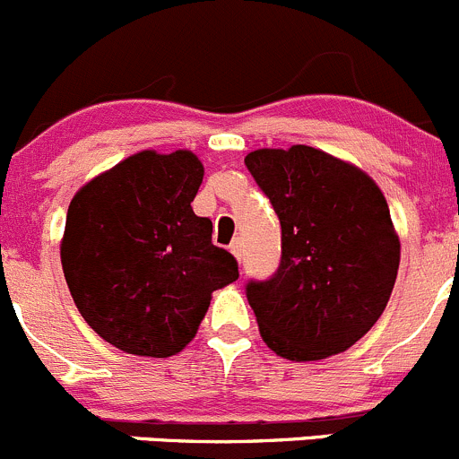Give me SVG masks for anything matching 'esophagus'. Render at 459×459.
Listing matches in <instances>:
<instances>
[{
	"label": "esophagus",
	"mask_w": 459,
	"mask_h": 459,
	"mask_svg": "<svg viewBox=\"0 0 459 459\" xmlns=\"http://www.w3.org/2000/svg\"><path fill=\"white\" fill-rule=\"evenodd\" d=\"M230 252H232V255L241 261V241H238V238H234L232 246H230Z\"/></svg>",
	"instance_id": "34e87169"
}]
</instances>
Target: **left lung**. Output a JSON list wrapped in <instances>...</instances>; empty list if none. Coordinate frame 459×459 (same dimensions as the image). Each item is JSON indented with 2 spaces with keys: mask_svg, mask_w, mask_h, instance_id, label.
I'll return each mask as SVG.
<instances>
[{
  "mask_svg": "<svg viewBox=\"0 0 459 459\" xmlns=\"http://www.w3.org/2000/svg\"><path fill=\"white\" fill-rule=\"evenodd\" d=\"M246 167L281 225L277 270L246 283L261 338L288 360L344 351L385 311L399 270L381 189L311 146L261 148Z\"/></svg>",
  "mask_w": 459,
  "mask_h": 459,
  "instance_id": "obj_1",
  "label": "left lung"
}]
</instances>
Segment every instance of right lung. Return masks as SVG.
I'll use <instances>...</instances> for the list:
<instances>
[{
    "label": "right lung",
    "mask_w": 459,
    "mask_h": 459,
    "mask_svg": "<svg viewBox=\"0 0 459 459\" xmlns=\"http://www.w3.org/2000/svg\"><path fill=\"white\" fill-rule=\"evenodd\" d=\"M203 164L189 151H143L94 178L67 209L60 259L87 325L134 356L182 351L212 292L238 279L191 203Z\"/></svg>",
    "instance_id": "obj_1"
}]
</instances>
